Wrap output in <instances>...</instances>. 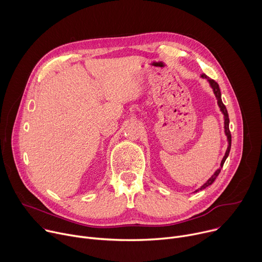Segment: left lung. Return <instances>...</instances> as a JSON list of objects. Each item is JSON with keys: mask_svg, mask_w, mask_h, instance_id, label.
<instances>
[{"mask_svg": "<svg viewBox=\"0 0 262 262\" xmlns=\"http://www.w3.org/2000/svg\"><path fill=\"white\" fill-rule=\"evenodd\" d=\"M201 78L206 79L207 82L209 83V85H210V87H211V89H212V91H213V93H214V95H215V97H216V100H217V104H219V106H220V110H221V112H222L223 115H224V128H225V135L227 136L228 147H227V150H226V152H225V156H224V158H223V160H222V162H221V168H219V169L213 173V175H212L202 186H200V188H199L198 190H196L195 192L204 190L205 188H207V186H209V185L215 180V178L217 177V175H219L220 172H221V169H222L224 163H225L226 159H227L228 156H229L230 148H231V134H230V130H229V116H228V112H227V108H226L225 104H224L223 101H222V98H221V90H220L219 84H217L215 81L209 79V78L206 76V74H204V73L202 74Z\"/></svg>", "mask_w": 262, "mask_h": 262, "instance_id": "8db88e82", "label": "left lung"}]
</instances>
